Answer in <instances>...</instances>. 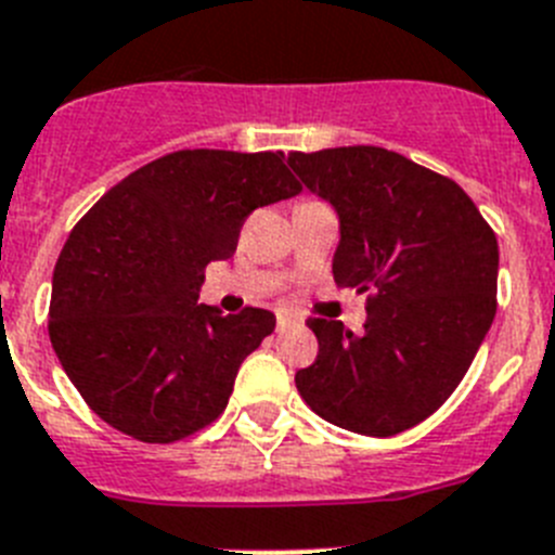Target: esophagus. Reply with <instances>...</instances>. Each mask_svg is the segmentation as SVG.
Listing matches in <instances>:
<instances>
[{
    "label": "esophagus",
    "mask_w": 555,
    "mask_h": 555,
    "mask_svg": "<svg viewBox=\"0 0 555 555\" xmlns=\"http://www.w3.org/2000/svg\"><path fill=\"white\" fill-rule=\"evenodd\" d=\"M293 326H298V318L291 315V312H276V330L284 332V330H293Z\"/></svg>",
    "instance_id": "34e87169"
}]
</instances>
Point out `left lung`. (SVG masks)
Listing matches in <instances>:
<instances>
[{"label": "left lung", "mask_w": 555, "mask_h": 555, "mask_svg": "<svg viewBox=\"0 0 555 555\" xmlns=\"http://www.w3.org/2000/svg\"><path fill=\"white\" fill-rule=\"evenodd\" d=\"M301 184L335 209L337 287L369 293L365 332L310 318L318 358L296 388L326 422L397 436L464 379L498 310L494 231L455 181L383 147L291 153Z\"/></svg>", "instance_id": "obj_1"}]
</instances>
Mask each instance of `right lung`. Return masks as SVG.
Masks as SVG:
<instances>
[{
	"mask_svg": "<svg viewBox=\"0 0 555 555\" xmlns=\"http://www.w3.org/2000/svg\"><path fill=\"white\" fill-rule=\"evenodd\" d=\"M298 192L284 153L178 151L122 178L72 229L52 273L50 340L103 422L170 444L223 413L276 318L197 305L206 264L234 254L250 211Z\"/></svg>",
	"mask_w": 555,
	"mask_h": 555,
	"instance_id": "add662e5",
	"label": "right lung"
}]
</instances>
